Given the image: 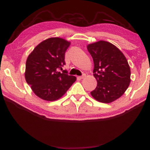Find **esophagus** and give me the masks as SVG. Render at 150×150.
<instances>
[{
	"label": "esophagus",
	"mask_w": 150,
	"mask_h": 150,
	"mask_svg": "<svg viewBox=\"0 0 150 150\" xmlns=\"http://www.w3.org/2000/svg\"><path fill=\"white\" fill-rule=\"evenodd\" d=\"M86 74H83L82 76H80L79 78L81 79H84L86 77Z\"/></svg>",
	"instance_id": "1"
}]
</instances>
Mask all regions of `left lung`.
Listing matches in <instances>:
<instances>
[{"instance_id":"obj_1","label":"left lung","mask_w":150,"mask_h":150,"mask_svg":"<svg viewBox=\"0 0 150 150\" xmlns=\"http://www.w3.org/2000/svg\"><path fill=\"white\" fill-rule=\"evenodd\" d=\"M87 48L93 59V76L97 81L91 95L100 102H112L130 85L131 73L127 59L119 48L105 41L89 44Z\"/></svg>"}]
</instances>
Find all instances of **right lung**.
Returning <instances> with one entry per match:
<instances>
[{"label":"right lung","instance_id":"obj_1","mask_svg":"<svg viewBox=\"0 0 150 150\" xmlns=\"http://www.w3.org/2000/svg\"><path fill=\"white\" fill-rule=\"evenodd\" d=\"M70 42L61 38L43 41L29 55L25 64V78L35 95L44 100L61 98L76 81V76L62 70L64 55Z\"/></svg>","mask_w":150,"mask_h":150}]
</instances>
